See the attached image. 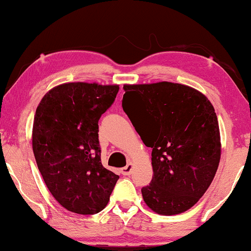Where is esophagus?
Instances as JSON below:
<instances>
[{
  "label": "esophagus",
  "instance_id": "1",
  "mask_svg": "<svg viewBox=\"0 0 251 251\" xmlns=\"http://www.w3.org/2000/svg\"><path fill=\"white\" fill-rule=\"evenodd\" d=\"M132 170H133V164L130 162V163L126 164L125 168H122L121 173H122L123 176H129V175L132 174Z\"/></svg>",
  "mask_w": 251,
  "mask_h": 251
}]
</instances>
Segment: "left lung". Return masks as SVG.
Instances as JSON below:
<instances>
[{
    "mask_svg": "<svg viewBox=\"0 0 251 251\" xmlns=\"http://www.w3.org/2000/svg\"><path fill=\"white\" fill-rule=\"evenodd\" d=\"M123 89V111L152 149L153 178L142 188L144 201L162 216L188 210L210 186L221 161L214 106L197 89L173 82Z\"/></svg>",
    "mask_w": 251,
    "mask_h": 251,
    "instance_id": "left-lung-1",
    "label": "left lung"
}]
</instances>
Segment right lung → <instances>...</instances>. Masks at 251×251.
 <instances>
[{
	"instance_id": "obj_1",
	"label": "right lung",
	"mask_w": 251,
	"mask_h": 251,
	"mask_svg": "<svg viewBox=\"0 0 251 251\" xmlns=\"http://www.w3.org/2000/svg\"><path fill=\"white\" fill-rule=\"evenodd\" d=\"M119 84L68 82L50 89L34 116L32 146L50 193L68 211H101L119 179L101 164L98 121Z\"/></svg>"
}]
</instances>
